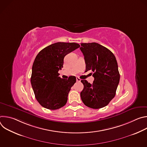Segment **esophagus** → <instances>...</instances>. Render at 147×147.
<instances>
[{
	"label": "esophagus",
	"instance_id": "esophagus-1",
	"mask_svg": "<svg viewBox=\"0 0 147 147\" xmlns=\"http://www.w3.org/2000/svg\"><path fill=\"white\" fill-rule=\"evenodd\" d=\"M76 80H77V81H78V82L81 81V79H80L79 77H76Z\"/></svg>",
	"mask_w": 147,
	"mask_h": 147
}]
</instances>
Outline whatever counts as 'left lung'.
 Returning a JSON list of instances; mask_svg holds the SVG:
<instances>
[{
	"label": "left lung",
	"instance_id": "left-lung-1",
	"mask_svg": "<svg viewBox=\"0 0 147 147\" xmlns=\"http://www.w3.org/2000/svg\"><path fill=\"white\" fill-rule=\"evenodd\" d=\"M80 48L86 65V72L91 71L93 83L82 80L81 100L87 107L100 109L106 107L116 95L120 80L118 65L113 53L95 42L82 43Z\"/></svg>",
	"mask_w": 147,
	"mask_h": 147
}]
</instances>
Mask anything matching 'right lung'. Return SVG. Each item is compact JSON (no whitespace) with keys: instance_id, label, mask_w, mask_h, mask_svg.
Returning <instances> with one entry per match:
<instances>
[{"instance_id":"add662e5","label":"right lung","mask_w":147,"mask_h":147,"mask_svg":"<svg viewBox=\"0 0 147 147\" xmlns=\"http://www.w3.org/2000/svg\"><path fill=\"white\" fill-rule=\"evenodd\" d=\"M80 47L74 42H57L41 50L36 56L31 83L35 96L42 107L56 110L66 104L76 78L70 76L67 80L61 78L58 71L63 67L65 56Z\"/></svg>"}]
</instances>
